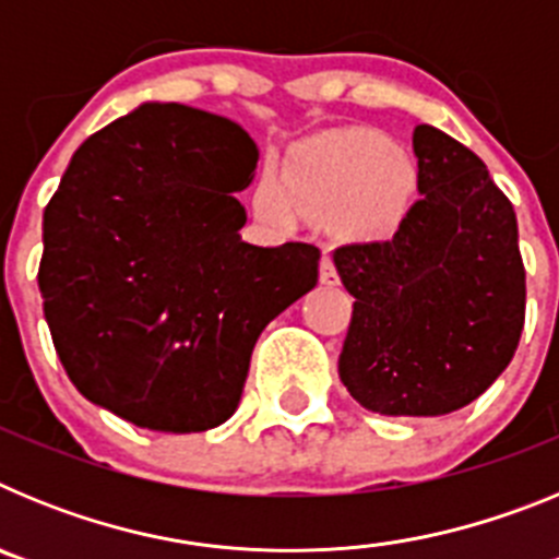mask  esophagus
I'll use <instances>...</instances> for the list:
<instances>
[{"label":"esophagus","instance_id":"esophagus-1","mask_svg":"<svg viewBox=\"0 0 559 559\" xmlns=\"http://www.w3.org/2000/svg\"><path fill=\"white\" fill-rule=\"evenodd\" d=\"M319 280H322L324 285H338V271H335L333 257L330 254H324L322 263H319Z\"/></svg>","mask_w":559,"mask_h":559}]
</instances>
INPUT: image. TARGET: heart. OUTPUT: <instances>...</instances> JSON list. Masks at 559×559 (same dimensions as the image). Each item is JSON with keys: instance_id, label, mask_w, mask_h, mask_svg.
Returning a JSON list of instances; mask_svg holds the SVG:
<instances>
[{"instance_id": "1", "label": "heart", "mask_w": 559, "mask_h": 559, "mask_svg": "<svg viewBox=\"0 0 559 559\" xmlns=\"http://www.w3.org/2000/svg\"><path fill=\"white\" fill-rule=\"evenodd\" d=\"M412 187V167L406 156L374 133H355L330 151L319 165L290 173L288 187L276 176H263L254 201L260 215L280 224L305 215H330L344 210L349 229L383 226L400 210Z\"/></svg>"}]
</instances>
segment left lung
Returning a JSON list of instances; mask_svg holds the SVG:
<instances>
[{
	"label": "left lung",
	"instance_id": "left-lung-1",
	"mask_svg": "<svg viewBox=\"0 0 559 559\" xmlns=\"http://www.w3.org/2000/svg\"><path fill=\"white\" fill-rule=\"evenodd\" d=\"M419 199L383 240L333 251L355 296L338 358L347 392L389 417H442L510 367L526 271L510 199L471 147L414 128Z\"/></svg>",
	"mask_w": 559,
	"mask_h": 559
}]
</instances>
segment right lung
Listing matches in <instances>:
<instances>
[{"instance_id": "1", "label": "right lung", "mask_w": 559, "mask_h": 559, "mask_svg": "<svg viewBox=\"0 0 559 559\" xmlns=\"http://www.w3.org/2000/svg\"><path fill=\"white\" fill-rule=\"evenodd\" d=\"M257 145L237 122L145 103L92 133L44 210L38 288L78 392L133 426L235 414L251 349L319 280L313 243L240 240Z\"/></svg>"}]
</instances>
